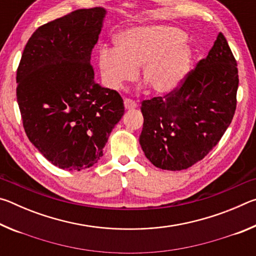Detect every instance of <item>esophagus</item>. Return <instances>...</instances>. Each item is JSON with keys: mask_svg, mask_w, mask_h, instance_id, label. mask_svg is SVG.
Listing matches in <instances>:
<instances>
[{"mask_svg": "<svg viewBox=\"0 0 256 256\" xmlns=\"http://www.w3.org/2000/svg\"><path fill=\"white\" fill-rule=\"evenodd\" d=\"M138 106V104L132 100V99L130 98H125L124 99V107L126 108V110H132V108H136Z\"/></svg>", "mask_w": 256, "mask_h": 256, "instance_id": "1", "label": "esophagus"}]
</instances>
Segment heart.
I'll list each match as a JSON object with an SVG mask.
<instances>
[{"label": "heart", "instance_id": "obj_1", "mask_svg": "<svg viewBox=\"0 0 256 256\" xmlns=\"http://www.w3.org/2000/svg\"><path fill=\"white\" fill-rule=\"evenodd\" d=\"M186 34L170 26L134 28L116 38L118 48L99 50L102 84L118 89L136 78V68L156 94H170L183 84L192 63V50L184 44Z\"/></svg>", "mask_w": 256, "mask_h": 256}]
</instances>
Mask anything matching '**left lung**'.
<instances>
[{"label": "left lung", "instance_id": "left-lung-1", "mask_svg": "<svg viewBox=\"0 0 256 256\" xmlns=\"http://www.w3.org/2000/svg\"><path fill=\"white\" fill-rule=\"evenodd\" d=\"M238 82L237 62L219 32L178 88L142 102L140 144L146 157L167 170H186L204 158L232 123Z\"/></svg>", "mask_w": 256, "mask_h": 256}]
</instances>
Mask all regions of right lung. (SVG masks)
Segmentation results:
<instances>
[{
	"mask_svg": "<svg viewBox=\"0 0 256 256\" xmlns=\"http://www.w3.org/2000/svg\"><path fill=\"white\" fill-rule=\"evenodd\" d=\"M105 14L102 8H80L38 27L16 70L24 132L62 170L94 166L124 114L120 94L96 84L90 64Z\"/></svg>",
	"mask_w": 256,
	"mask_h": 256,
	"instance_id": "add662e5",
	"label": "right lung"
}]
</instances>
